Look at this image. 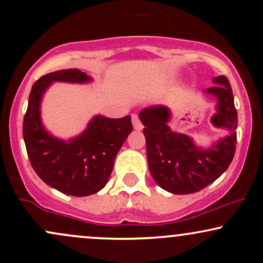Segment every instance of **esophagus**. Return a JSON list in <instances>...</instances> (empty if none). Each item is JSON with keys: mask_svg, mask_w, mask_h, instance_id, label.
<instances>
[{"mask_svg": "<svg viewBox=\"0 0 263 263\" xmlns=\"http://www.w3.org/2000/svg\"><path fill=\"white\" fill-rule=\"evenodd\" d=\"M132 125H134V128L137 129V131H141L143 128V125H142L140 119H138V116L136 114L132 115Z\"/></svg>", "mask_w": 263, "mask_h": 263, "instance_id": "esophagus-1", "label": "esophagus"}]
</instances>
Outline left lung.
<instances>
[{
  "label": "left lung",
  "instance_id": "left-lung-1",
  "mask_svg": "<svg viewBox=\"0 0 263 263\" xmlns=\"http://www.w3.org/2000/svg\"><path fill=\"white\" fill-rule=\"evenodd\" d=\"M213 81L216 85L204 90L218 101L211 123L229 129L230 134L210 148L198 147L189 136L172 131L168 126V107L151 106L140 112L151 174L161 188L173 194H190L205 188L228 170L234 158L237 127L234 95L224 75L214 78Z\"/></svg>",
  "mask_w": 263,
  "mask_h": 263
}]
</instances>
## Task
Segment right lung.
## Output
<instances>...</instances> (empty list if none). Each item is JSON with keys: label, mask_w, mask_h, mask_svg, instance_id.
Wrapping results in <instances>:
<instances>
[{"label": "right lung", "mask_w": 263, "mask_h": 263, "mask_svg": "<svg viewBox=\"0 0 263 263\" xmlns=\"http://www.w3.org/2000/svg\"><path fill=\"white\" fill-rule=\"evenodd\" d=\"M54 81L85 84L91 78L79 69H65L45 74L33 84L23 119L28 158L38 177L52 188L73 197L95 194L106 185L115 157L131 134V116L108 119L98 115L77 137H54L41 119L42 98Z\"/></svg>", "instance_id": "1"}]
</instances>
